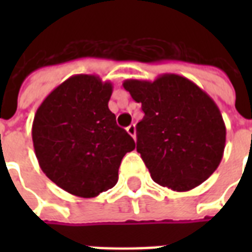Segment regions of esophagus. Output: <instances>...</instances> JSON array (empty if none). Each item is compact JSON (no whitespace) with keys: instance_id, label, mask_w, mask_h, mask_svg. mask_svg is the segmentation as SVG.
Here are the masks:
<instances>
[{"instance_id":"esophagus-1","label":"esophagus","mask_w":252,"mask_h":252,"mask_svg":"<svg viewBox=\"0 0 252 252\" xmlns=\"http://www.w3.org/2000/svg\"><path fill=\"white\" fill-rule=\"evenodd\" d=\"M126 132H128L132 137L136 138V126H134V124H130V126H126Z\"/></svg>"}]
</instances>
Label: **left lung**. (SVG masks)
Here are the masks:
<instances>
[{
    "instance_id": "obj_1",
    "label": "left lung",
    "mask_w": 252,
    "mask_h": 252,
    "mask_svg": "<svg viewBox=\"0 0 252 252\" xmlns=\"http://www.w3.org/2000/svg\"><path fill=\"white\" fill-rule=\"evenodd\" d=\"M123 86L141 103L137 152L152 179L184 192L205 182L222 159L226 126L215 100L186 77L126 80Z\"/></svg>"
}]
</instances>
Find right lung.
<instances>
[{"mask_svg": "<svg viewBox=\"0 0 252 252\" xmlns=\"http://www.w3.org/2000/svg\"><path fill=\"white\" fill-rule=\"evenodd\" d=\"M111 94L108 81L76 74L47 95L33 118L39 166L78 197L90 199L114 187L123 157L136 146L108 108Z\"/></svg>", "mask_w": 252, "mask_h": 252, "instance_id": "1", "label": "right lung"}]
</instances>
